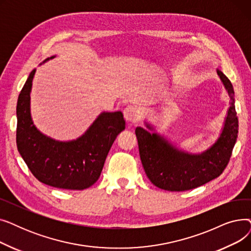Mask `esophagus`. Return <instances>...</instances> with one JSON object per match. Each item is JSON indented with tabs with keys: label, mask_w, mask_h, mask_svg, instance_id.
I'll list each match as a JSON object with an SVG mask.
<instances>
[{
	"label": "esophagus",
	"mask_w": 251,
	"mask_h": 251,
	"mask_svg": "<svg viewBox=\"0 0 251 251\" xmlns=\"http://www.w3.org/2000/svg\"><path fill=\"white\" fill-rule=\"evenodd\" d=\"M123 115L127 122H135L139 118V114L137 110L134 107H132V105H128L127 108H125L123 111Z\"/></svg>",
	"instance_id": "obj_1"
}]
</instances>
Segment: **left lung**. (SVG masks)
Masks as SVG:
<instances>
[{
    "mask_svg": "<svg viewBox=\"0 0 251 251\" xmlns=\"http://www.w3.org/2000/svg\"><path fill=\"white\" fill-rule=\"evenodd\" d=\"M217 73L230 97V107L222 133L209 149L201 153H189L160 134L141 127L135 129L143 169L156 187L168 191L190 190L216 179L227 167L238 135V117L232 83L219 69ZM146 125L153 130L150 124Z\"/></svg>",
    "mask_w": 251,
    "mask_h": 251,
    "instance_id": "8db88e82",
    "label": "left lung"
}]
</instances>
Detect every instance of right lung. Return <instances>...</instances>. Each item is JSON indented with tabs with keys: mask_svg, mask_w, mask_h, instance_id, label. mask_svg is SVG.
I'll return each instance as SVG.
<instances>
[{
	"mask_svg": "<svg viewBox=\"0 0 251 251\" xmlns=\"http://www.w3.org/2000/svg\"><path fill=\"white\" fill-rule=\"evenodd\" d=\"M52 58L55 56L46 61ZM34 74L35 69L29 74L17 101L18 151L42 183L62 189H86L100 178L113 142L125 129L123 114L101 113L85 133L75 140L52 139L34 126L31 118L30 91Z\"/></svg>",
	"mask_w": 251,
	"mask_h": 251,
	"instance_id": "1",
	"label": "right lung"
}]
</instances>
